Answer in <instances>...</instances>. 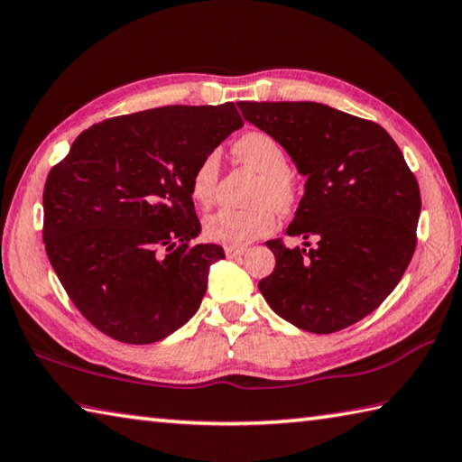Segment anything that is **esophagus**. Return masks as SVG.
I'll return each instance as SVG.
<instances>
[{
	"label": "esophagus",
	"mask_w": 462,
	"mask_h": 462,
	"mask_svg": "<svg viewBox=\"0 0 462 462\" xmlns=\"http://www.w3.org/2000/svg\"><path fill=\"white\" fill-rule=\"evenodd\" d=\"M247 249L245 247H225V255L231 257V259H237L241 255H245Z\"/></svg>",
	"instance_id": "esophagus-1"
}]
</instances>
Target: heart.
Masks as SVG:
<instances>
[{
	"mask_svg": "<svg viewBox=\"0 0 462 462\" xmlns=\"http://www.w3.org/2000/svg\"><path fill=\"white\" fill-rule=\"evenodd\" d=\"M233 156L239 162L255 169L259 180L251 190L247 208H221L205 219V237L227 247L247 245L249 241L263 237L275 225V213H287L295 203V185L290 175V159L275 136L251 130L233 143ZM219 187V156L205 154L195 164L189 177V190L199 207L215 201Z\"/></svg>",
	"mask_w": 462,
	"mask_h": 462,
	"instance_id": "b5f03b06",
	"label": "heart"
}]
</instances>
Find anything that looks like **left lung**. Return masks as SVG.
Instances as JSON below:
<instances>
[{
  "label": "left lung",
  "instance_id": "obj_1",
  "mask_svg": "<svg viewBox=\"0 0 462 462\" xmlns=\"http://www.w3.org/2000/svg\"><path fill=\"white\" fill-rule=\"evenodd\" d=\"M275 136L306 175L287 247L265 245L275 269L259 282L269 306L311 334H334L376 310L402 280L416 249L420 189L384 128L318 102H237ZM317 245L311 246L310 241Z\"/></svg>",
  "mask_w": 462,
  "mask_h": 462
}]
</instances>
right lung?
I'll return each instance as SVG.
<instances>
[{
	"mask_svg": "<svg viewBox=\"0 0 462 462\" xmlns=\"http://www.w3.org/2000/svg\"><path fill=\"white\" fill-rule=\"evenodd\" d=\"M241 126L233 102L143 110L92 125L51 167L46 254L68 298L102 334L152 344L195 316L225 251L190 243L201 223L189 177Z\"/></svg>",
	"mask_w": 462,
	"mask_h": 462,
	"instance_id": "right-lung-1",
	"label": "right lung"
}]
</instances>
